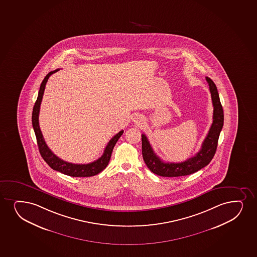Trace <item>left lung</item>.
Masks as SVG:
<instances>
[{"instance_id":"1","label":"left lung","mask_w":257,"mask_h":257,"mask_svg":"<svg viewBox=\"0 0 257 257\" xmlns=\"http://www.w3.org/2000/svg\"><path fill=\"white\" fill-rule=\"evenodd\" d=\"M211 91L213 105V120L208 134L205 138L200 151L194 157L188 158L182 163H164L157 157L147 137L142 134L143 158L151 172L164 177H177L191 175L208 165L214 157L217 150V141L223 125V111L221 105L217 87L213 81L205 77Z\"/></svg>"}]
</instances>
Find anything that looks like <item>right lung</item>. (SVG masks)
<instances>
[{
    "mask_svg": "<svg viewBox=\"0 0 257 257\" xmlns=\"http://www.w3.org/2000/svg\"><path fill=\"white\" fill-rule=\"evenodd\" d=\"M58 70H59V69L49 72L43 80L42 83L40 85V91H39L36 102L34 104V109H33L32 122H33L34 133L36 135L37 144L39 146L40 155L43 157V159L46 161V163L52 169L57 170L58 172L63 173L64 175H70V176H73V177L94 176V175H98L99 173L101 172L103 169H106V167L107 166L109 161H110V158H111L113 147L116 145L118 139L120 138L121 135L124 133V131H120L119 133H117L114 137H112V139H110V141H109L106 148L104 150V153H103L102 156L93 163H88V164H75V163L65 162V161L62 160L59 157H57L49 149L45 139L43 138L42 133H41L40 128V123H39V114H40V104L42 101L43 94H44V91L46 88V82L48 81L49 77Z\"/></svg>",
    "mask_w": 257,
    "mask_h": 257,
    "instance_id": "1",
    "label": "right lung"
}]
</instances>
